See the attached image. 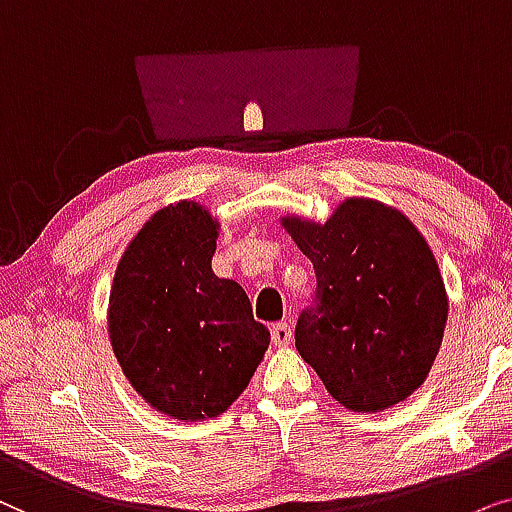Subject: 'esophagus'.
<instances>
[{
	"label": "esophagus",
	"mask_w": 512,
	"mask_h": 512,
	"mask_svg": "<svg viewBox=\"0 0 512 512\" xmlns=\"http://www.w3.org/2000/svg\"><path fill=\"white\" fill-rule=\"evenodd\" d=\"M271 339H274L276 346H288L292 342V327L288 323H276L271 327Z\"/></svg>",
	"instance_id": "obj_1"
}]
</instances>
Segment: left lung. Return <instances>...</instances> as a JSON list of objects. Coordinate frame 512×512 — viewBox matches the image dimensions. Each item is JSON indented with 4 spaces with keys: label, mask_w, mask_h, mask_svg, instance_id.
<instances>
[{
    "label": "left lung",
    "mask_w": 512,
    "mask_h": 512,
    "mask_svg": "<svg viewBox=\"0 0 512 512\" xmlns=\"http://www.w3.org/2000/svg\"><path fill=\"white\" fill-rule=\"evenodd\" d=\"M313 262L316 309L295 346L327 393L353 412H384L424 384L445 335L449 299L431 245L398 208L351 196L325 222L283 215Z\"/></svg>",
    "instance_id": "left-lung-1"
}]
</instances>
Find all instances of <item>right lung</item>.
Segmentation results:
<instances>
[{
    "instance_id": "1",
    "label": "right lung",
    "mask_w": 512,
    "mask_h": 512,
    "mask_svg": "<svg viewBox=\"0 0 512 512\" xmlns=\"http://www.w3.org/2000/svg\"><path fill=\"white\" fill-rule=\"evenodd\" d=\"M217 236L206 206L168 203L126 245L109 290V342L128 384L177 421L227 412L271 342L241 285L213 274Z\"/></svg>"
}]
</instances>
